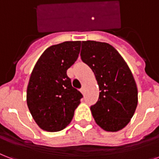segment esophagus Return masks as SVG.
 Here are the masks:
<instances>
[{"label": "esophagus", "instance_id": "1", "mask_svg": "<svg viewBox=\"0 0 159 159\" xmlns=\"http://www.w3.org/2000/svg\"><path fill=\"white\" fill-rule=\"evenodd\" d=\"M84 91H85V87H84V86H82V88H81V92H82V94H84Z\"/></svg>", "mask_w": 159, "mask_h": 159}]
</instances>
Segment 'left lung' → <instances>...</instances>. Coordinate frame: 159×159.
<instances>
[{"mask_svg": "<svg viewBox=\"0 0 159 159\" xmlns=\"http://www.w3.org/2000/svg\"><path fill=\"white\" fill-rule=\"evenodd\" d=\"M82 60L92 69L100 88L99 100L91 107L96 124L116 132L133 117L138 91L131 69L113 46L105 42H82Z\"/></svg>", "mask_w": 159, "mask_h": 159, "instance_id": "left-lung-1", "label": "left lung"}]
</instances>
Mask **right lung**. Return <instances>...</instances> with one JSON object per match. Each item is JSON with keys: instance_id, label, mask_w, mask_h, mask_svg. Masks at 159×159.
Returning <instances> with one entry per match:
<instances>
[{"instance_id": "obj_1", "label": "right lung", "mask_w": 159, "mask_h": 159, "mask_svg": "<svg viewBox=\"0 0 159 159\" xmlns=\"http://www.w3.org/2000/svg\"><path fill=\"white\" fill-rule=\"evenodd\" d=\"M81 42H64L46 49L31 73L27 104L44 131L55 132L71 122L82 95L72 86L67 70L77 59Z\"/></svg>"}]
</instances>
